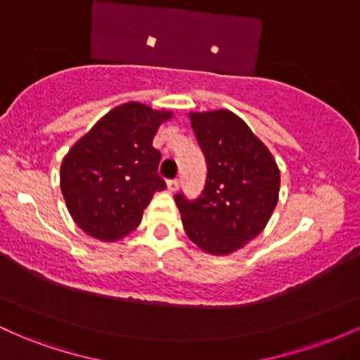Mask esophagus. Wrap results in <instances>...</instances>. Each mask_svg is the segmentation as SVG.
Listing matches in <instances>:
<instances>
[{
	"mask_svg": "<svg viewBox=\"0 0 360 360\" xmlns=\"http://www.w3.org/2000/svg\"><path fill=\"white\" fill-rule=\"evenodd\" d=\"M167 189L171 193L177 191V189H179V179H169L167 181Z\"/></svg>",
	"mask_w": 360,
	"mask_h": 360,
	"instance_id": "1",
	"label": "esophagus"
}]
</instances>
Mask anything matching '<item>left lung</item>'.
<instances>
[{
  "label": "left lung",
  "mask_w": 360,
  "mask_h": 360,
  "mask_svg": "<svg viewBox=\"0 0 360 360\" xmlns=\"http://www.w3.org/2000/svg\"><path fill=\"white\" fill-rule=\"evenodd\" d=\"M206 167L196 200L177 193L183 226L200 249L229 255L254 240L278 205L281 176L267 147L229 110L189 113Z\"/></svg>",
  "instance_id": "8db88e82"
}]
</instances>
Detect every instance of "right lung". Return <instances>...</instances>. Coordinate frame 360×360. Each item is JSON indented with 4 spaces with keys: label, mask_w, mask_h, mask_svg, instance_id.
I'll list each match as a JSON object with an SVG mask.
<instances>
[{
    "label": "right lung",
    "mask_w": 360,
    "mask_h": 360,
    "mask_svg": "<svg viewBox=\"0 0 360 360\" xmlns=\"http://www.w3.org/2000/svg\"><path fill=\"white\" fill-rule=\"evenodd\" d=\"M171 117V111L125 103L74 143L62 160L60 191L81 230L113 242L137 229L154 193L166 189L152 140Z\"/></svg>",
    "instance_id": "right-lung-1"
}]
</instances>
